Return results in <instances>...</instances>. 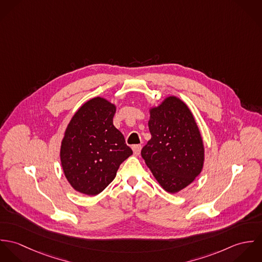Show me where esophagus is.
Instances as JSON below:
<instances>
[{"instance_id": "obj_1", "label": "esophagus", "mask_w": 262, "mask_h": 262, "mask_svg": "<svg viewBox=\"0 0 262 262\" xmlns=\"http://www.w3.org/2000/svg\"><path fill=\"white\" fill-rule=\"evenodd\" d=\"M132 149H133V152H134L135 155H139L140 151H141V145H134L132 147Z\"/></svg>"}]
</instances>
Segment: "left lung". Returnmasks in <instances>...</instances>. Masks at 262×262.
<instances>
[{"mask_svg": "<svg viewBox=\"0 0 262 262\" xmlns=\"http://www.w3.org/2000/svg\"><path fill=\"white\" fill-rule=\"evenodd\" d=\"M151 139L141 150L158 184L174 193L190 185L201 173L205 149L193 115L174 96L149 110Z\"/></svg>", "mask_w": 262, "mask_h": 262, "instance_id": "obj_1", "label": "left lung"}]
</instances>
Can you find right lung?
Wrapping results in <instances>:
<instances>
[{
	"instance_id": "1",
	"label": "right lung",
	"mask_w": 262,
	"mask_h": 262,
	"mask_svg": "<svg viewBox=\"0 0 262 262\" xmlns=\"http://www.w3.org/2000/svg\"><path fill=\"white\" fill-rule=\"evenodd\" d=\"M116 106L97 97L74 115L61 141L60 161L64 176L75 190L96 195L108 187L120 164L133 151L113 125Z\"/></svg>"
}]
</instances>
